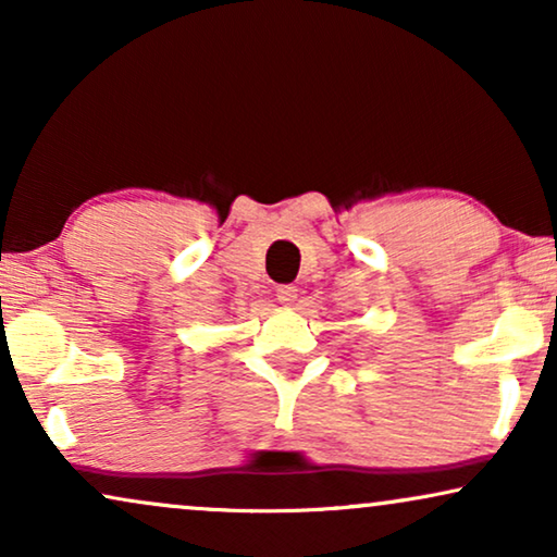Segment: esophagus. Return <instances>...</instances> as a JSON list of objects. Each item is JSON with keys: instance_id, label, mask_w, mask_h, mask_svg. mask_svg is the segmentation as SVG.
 Segmentation results:
<instances>
[{"instance_id": "esophagus-1", "label": "esophagus", "mask_w": 557, "mask_h": 557, "mask_svg": "<svg viewBox=\"0 0 557 557\" xmlns=\"http://www.w3.org/2000/svg\"><path fill=\"white\" fill-rule=\"evenodd\" d=\"M276 296H278V301L284 304V307H292V304L296 301V296H299V288L292 286V284L278 286V288H276Z\"/></svg>"}]
</instances>
